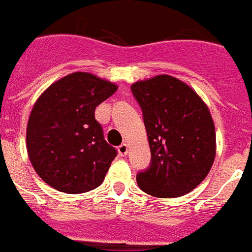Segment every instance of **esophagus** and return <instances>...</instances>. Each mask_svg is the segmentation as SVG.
Returning <instances> with one entry per match:
<instances>
[{
    "instance_id": "1",
    "label": "esophagus",
    "mask_w": 252,
    "mask_h": 252,
    "mask_svg": "<svg viewBox=\"0 0 252 252\" xmlns=\"http://www.w3.org/2000/svg\"><path fill=\"white\" fill-rule=\"evenodd\" d=\"M127 152H128V145L127 144L119 145V146H118L119 156H122V157H125V156L127 154Z\"/></svg>"
}]
</instances>
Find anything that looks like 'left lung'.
<instances>
[{
    "label": "left lung",
    "mask_w": 252,
    "mask_h": 252,
    "mask_svg": "<svg viewBox=\"0 0 252 252\" xmlns=\"http://www.w3.org/2000/svg\"><path fill=\"white\" fill-rule=\"evenodd\" d=\"M142 110L150 165L137 174L138 187L156 197L193 190L214 164L216 134L207 104L188 84L158 75L131 86Z\"/></svg>",
    "instance_id": "obj_1"
}]
</instances>
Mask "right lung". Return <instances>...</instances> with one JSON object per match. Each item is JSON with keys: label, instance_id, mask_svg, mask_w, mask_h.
I'll return each mask as SVG.
<instances>
[{"label": "right lung", "instance_id": "1", "mask_svg": "<svg viewBox=\"0 0 252 252\" xmlns=\"http://www.w3.org/2000/svg\"><path fill=\"white\" fill-rule=\"evenodd\" d=\"M117 86L88 72L51 84L29 115L27 149L36 173L64 193H84L103 183L117 150L106 142L95 108Z\"/></svg>", "mask_w": 252, "mask_h": 252}]
</instances>
